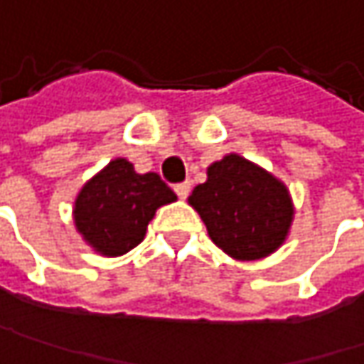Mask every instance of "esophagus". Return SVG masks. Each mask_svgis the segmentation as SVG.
I'll return each instance as SVG.
<instances>
[{
  "label": "esophagus",
  "mask_w": 364,
  "mask_h": 364,
  "mask_svg": "<svg viewBox=\"0 0 364 364\" xmlns=\"http://www.w3.org/2000/svg\"><path fill=\"white\" fill-rule=\"evenodd\" d=\"M173 191H176V195L180 196V198H186L188 193H191V182H180V184L173 186Z\"/></svg>",
  "instance_id": "esophagus-1"
}]
</instances>
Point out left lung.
Wrapping results in <instances>:
<instances>
[{"label": "left lung", "instance_id": "1", "mask_svg": "<svg viewBox=\"0 0 364 364\" xmlns=\"http://www.w3.org/2000/svg\"><path fill=\"white\" fill-rule=\"evenodd\" d=\"M188 200L211 240L240 261L272 255L284 242L294 213L286 186L240 155L213 164L207 182Z\"/></svg>", "mask_w": 364, "mask_h": 364}]
</instances>
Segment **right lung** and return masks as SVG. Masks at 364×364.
<instances>
[{
  "label": "right lung",
  "instance_id": "obj_1",
  "mask_svg": "<svg viewBox=\"0 0 364 364\" xmlns=\"http://www.w3.org/2000/svg\"><path fill=\"white\" fill-rule=\"evenodd\" d=\"M176 200L157 173H136L126 159H114L85 184L74 207L78 232L97 252L117 257L141 245L157 207Z\"/></svg>",
  "mask_w": 364,
  "mask_h": 364
}]
</instances>
